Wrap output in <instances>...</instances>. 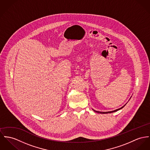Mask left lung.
Instances as JSON below:
<instances>
[{"label":"left lung","instance_id":"left-lung-1","mask_svg":"<svg viewBox=\"0 0 150 150\" xmlns=\"http://www.w3.org/2000/svg\"><path fill=\"white\" fill-rule=\"evenodd\" d=\"M124 105V106H125ZM124 106L123 107H121V108H119V109H117V110H114V111H108V112H100V111H95V110H93L94 111H95L96 112H98V113H100V114H108V113H112V112H116V111H118V110H120V109H122V108H123L124 107Z\"/></svg>","mask_w":150,"mask_h":150}]
</instances>
